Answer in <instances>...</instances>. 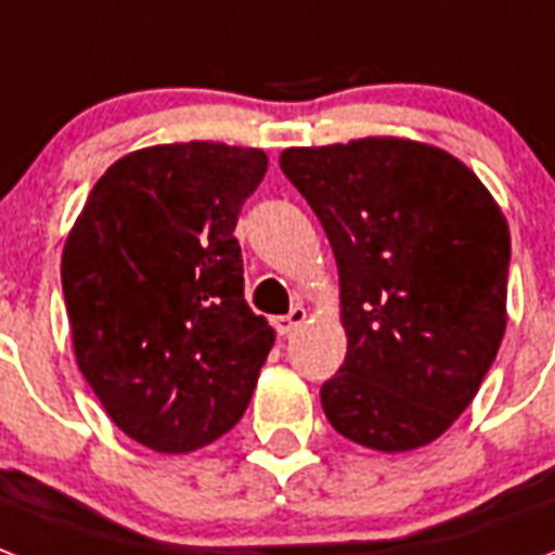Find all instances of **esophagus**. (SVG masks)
Listing matches in <instances>:
<instances>
[{
  "instance_id": "34e87169",
  "label": "esophagus",
  "mask_w": 555,
  "mask_h": 555,
  "mask_svg": "<svg viewBox=\"0 0 555 555\" xmlns=\"http://www.w3.org/2000/svg\"><path fill=\"white\" fill-rule=\"evenodd\" d=\"M307 321V309L304 307H292L289 315H278L274 318V330H278V336H292L300 324Z\"/></svg>"
}]
</instances>
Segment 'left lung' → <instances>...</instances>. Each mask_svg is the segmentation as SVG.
I'll use <instances>...</instances> for the list:
<instances>
[{
  "label": "left lung",
  "instance_id": "1",
  "mask_svg": "<svg viewBox=\"0 0 555 555\" xmlns=\"http://www.w3.org/2000/svg\"><path fill=\"white\" fill-rule=\"evenodd\" d=\"M341 286L345 364L321 385L341 437L376 452L437 440L469 408L506 330L509 229L461 158L408 139L289 147Z\"/></svg>",
  "mask_w": 555,
  "mask_h": 555
}]
</instances>
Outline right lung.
<instances>
[{
  "label": "right lung",
  "mask_w": 555,
  "mask_h": 555,
  "mask_svg": "<svg viewBox=\"0 0 555 555\" xmlns=\"http://www.w3.org/2000/svg\"><path fill=\"white\" fill-rule=\"evenodd\" d=\"M263 150L158 144L118 158L63 248L80 373L141 446L184 454L246 414L274 330L243 295L234 237Z\"/></svg>",
  "instance_id": "right-lung-1"
}]
</instances>
